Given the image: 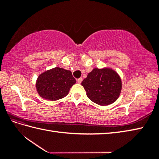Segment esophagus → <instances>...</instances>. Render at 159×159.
<instances>
[{
  "label": "esophagus",
  "mask_w": 159,
  "mask_h": 159,
  "mask_svg": "<svg viewBox=\"0 0 159 159\" xmlns=\"http://www.w3.org/2000/svg\"><path fill=\"white\" fill-rule=\"evenodd\" d=\"M77 82H78V83H80L82 82V80H83V79L82 78H79V79H78L77 80Z\"/></svg>",
  "instance_id": "1"
}]
</instances>
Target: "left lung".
<instances>
[{"instance_id": "obj_1", "label": "left lung", "mask_w": 159, "mask_h": 159, "mask_svg": "<svg viewBox=\"0 0 159 159\" xmlns=\"http://www.w3.org/2000/svg\"><path fill=\"white\" fill-rule=\"evenodd\" d=\"M81 85L86 91L87 96L101 106L113 103L121 90L119 75L109 68H94L83 80Z\"/></svg>"}]
</instances>
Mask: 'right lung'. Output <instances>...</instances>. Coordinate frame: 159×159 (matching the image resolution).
<instances>
[{"instance_id": "add662e5", "label": "right lung", "mask_w": 159, "mask_h": 159, "mask_svg": "<svg viewBox=\"0 0 159 159\" xmlns=\"http://www.w3.org/2000/svg\"><path fill=\"white\" fill-rule=\"evenodd\" d=\"M75 83L76 80L70 71L57 67L40 74L36 88L43 98L54 101L66 96Z\"/></svg>"}]
</instances>
